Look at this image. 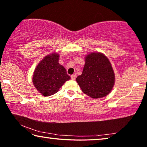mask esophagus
<instances>
[{
  "instance_id": "34e87169",
  "label": "esophagus",
  "mask_w": 147,
  "mask_h": 147,
  "mask_svg": "<svg viewBox=\"0 0 147 147\" xmlns=\"http://www.w3.org/2000/svg\"><path fill=\"white\" fill-rule=\"evenodd\" d=\"M71 79H72V80H75V78H76V74H72V75L71 76Z\"/></svg>"
}]
</instances>
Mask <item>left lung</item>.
<instances>
[{"mask_svg":"<svg viewBox=\"0 0 147 147\" xmlns=\"http://www.w3.org/2000/svg\"><path fill=\"white\" fill-rule=\"evenodd\" d=\"M83 71L76 78L82 91L92 98H100L108 95L115 82V75L107 56L92 52L85 56Z\"/></svg>","mask_w":147,"mask_h":147,"instance_id":"obj_1","label":"left lung"}]
</instances>
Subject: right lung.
I'll return each instance as SVG.
<instances>
[{"label": "right lung", "mask_w": 147, "mask_h": 147, "mask_svg": "<svg viewBox=\"0 0 147 147\" xmlns=\"http://www.w3.org/2000/svg\"><path fill=\"white\" fill-rule=\"evenodd\" d=\"M59 57L57 53L45 56L35 68L32 81L42 96L57 93L64 83L71 79L65 67L59 64Z\"/></svg>", "instance_id": "add662e5"}]
</instances>
